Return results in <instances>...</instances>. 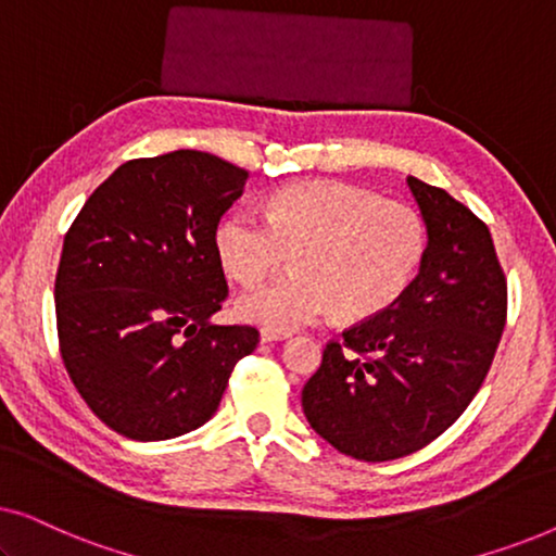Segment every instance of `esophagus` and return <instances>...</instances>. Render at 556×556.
I'll return each instance as SVG.
<instances>
[{"label":"esophagus","mask_w":556,"mask_h":556,"mask_svg":"<svg viewBox=\"0 0 556 556\" xmlns=\"http://www.w3.org/2000/svg\"><path fill=\"white\" fill-rule=\"evenodd\" d=\"M288 337H291V333H286V331H273V329H263L261 331L263 344H273V341H286Z\"/></svg>","instance_id":"1"}]
</instances>
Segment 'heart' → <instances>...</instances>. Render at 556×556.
Listing matches in <instances>:
<instances>
[{"instance_id":"obj_1","label":"heart","mask_w":556,"mask_h":556,"mask_svg":"<svg viewBox=\"0 0 556 556\" xmlns=\"http://www.w3.org/2000/svg\"><path fill=\"white\" fill-rule=\"evenodd\" d=\"M265 218L225 217L215 248L242 286L270 278L295 255V276L240 295L238 314L293 331L339 314L367 321L407 291L425 250V225L409 204L379 200L344 181L311 179L270 194Z\"/></svg>"}]
</instances>
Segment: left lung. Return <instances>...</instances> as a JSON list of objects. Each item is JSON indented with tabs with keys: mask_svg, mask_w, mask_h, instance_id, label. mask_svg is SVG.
Here are the masks:
<instances>
[{
	"mask_svg": "<svg viewBox=\"0 0 556 556\" xmlns=\"http://www.w3.org/2000/svg\"><path fill=\"white\" fill-rule=\"evenodd\" d=\"M425 242L407 291L324 349L301 392L311 428L339 453L382 463L420 451L476 397L506 324L491 232L445 189L407 177Z\"/></svg>",
	"mask_w": 556,
	"mask_h": 556,
	"instance_id": "left-lung-1",
	"label": "left lung"
}]
</instances>
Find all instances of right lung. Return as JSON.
I'll return each instance as SVG.
<instances>
[{"label": "right lung", "mask_w": 556, "mask_h": 556, "mask_svg": "<svg viewBox=\"0 0 556 556\" xmlns=\"http://www.w3.org/2000/svg\"><path fill=\"white\" fill-rule=\"evenodd\" d=\"M248 172L207 151L121 164L83 204L55 276L58 339L86 405L139 443L179 438L217 413L253 326H217L227 295L219 217Z\"/></svg>", "instance_id": "obj_1"}]
</instances>
